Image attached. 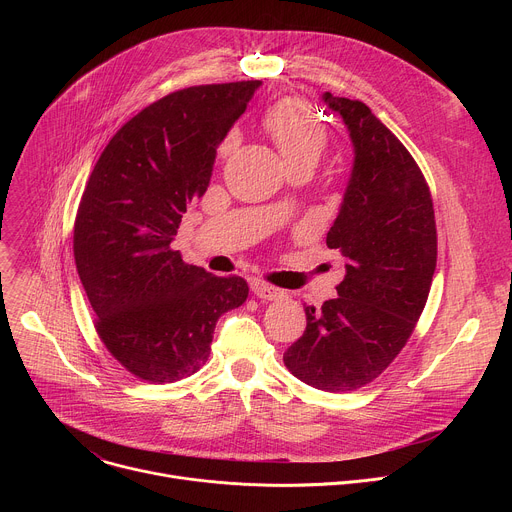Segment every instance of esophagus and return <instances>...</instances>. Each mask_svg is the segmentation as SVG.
<instances>
[{
	"label": "esophagus",
	"mask_w": 512,
	"mask_h": 512,
	"mask_svg": "<svg viewBox=\"0 0 512 512\" xmlns=\"http://www.w3.org/2000/svg\"><path fill=\"white\" fill-rule=\"evenodd\" d=\"M253 294L261 300H279L283 298V289L279 287H273L269 283H263V281H253Z\"/></svg>",
	"instance_id": "1"
}]
</instances>
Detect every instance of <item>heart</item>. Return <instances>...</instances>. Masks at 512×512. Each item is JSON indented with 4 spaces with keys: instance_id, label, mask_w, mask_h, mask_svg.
<instances>
[{
    "instance_id": "b5f03b06",
    "label": "heart",
    "mask_w": 512,
    "mask_h": 512,
    "mask_svg": "<svg viewBox=\"0 0 512 512\" xmlns=\"http://www.w3.org/2000/svg\"><path fill=\"white\" fill-rule=\"evenodd\" d=\"M263 127L277 145L285 164L312 162L316 164L328 143V131L318 115L302 101L283 99L271 105L263 117ZM237 145V135L231 133L221 145V156H229Z\"/></svg>"
}]
</instances>
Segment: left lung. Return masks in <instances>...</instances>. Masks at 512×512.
Listing matches in <instances>:
<instances>
[{
  "label": "left lung",
  "instance_id": "1",
  "mask_svg": "<svg viewBox=\"0 0 512 512\" xmlns=\"http://www.w3.org/2000/svg\"><path fill=\"white\" fill-rule=\"evenodd\" d=\"M354 150L326 245L344 257L338 296L306 306V330L283 362L306 385L344 393L377 379L409 340L429 296L437 233L429 186L405 145L346 97L322 95Z\"/></svg>",
  "mask_w": 512,
  "mask_h": 512
}]
</instances>
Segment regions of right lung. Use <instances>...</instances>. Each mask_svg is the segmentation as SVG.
I'll use <instances>...</instances> for the list:
<instances>
[{
  "label": "right lung",
  "mask_w": 512,
  "mask_h": 512,
  "mask_svg": "<svg viewBox=\"0 0 512 512\" xmlns=\"http://www.w3.org/2000/svg\"><path fill=\"white\" fill-rule=\"evenodd\" d=\"M261 81L188 87L141 109L107 143L75 221V263L95 328L137 379L172 383L210 354L214 326L249 285L186 265L172 249L206 192L216 148Z\"/></svg>",
  "instance_id": "1"
}]
</instances>
